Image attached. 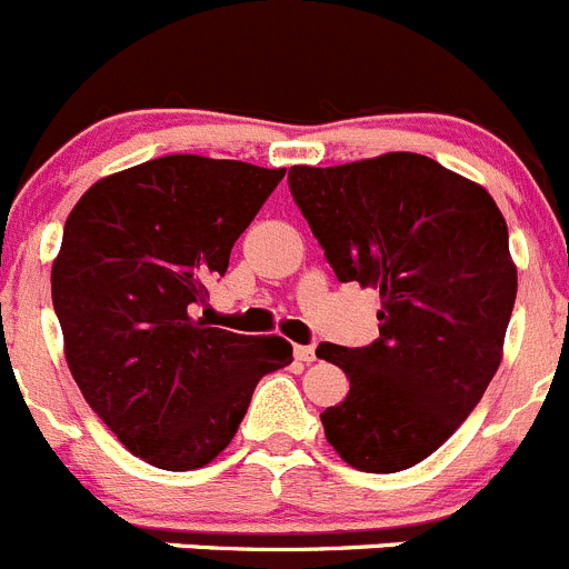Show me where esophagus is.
I'll use <instances>...</instances> for the list:
<instances>
[{"instance_id": "obj_1", "label": "esophagus", "mask_w": 569, "mask_h": 569, "mask_svg": "<svg viewBox=\"0 0 569 569\" xmlns=\"http://www.w3.org/2000/svg\"><path fill=\"white\" fill-rule=\"evenodd\" d=\"M295 358H297V361H306V363L317 361V347H313V345H297L295 347Z\"/></svg>"}]
</instances>
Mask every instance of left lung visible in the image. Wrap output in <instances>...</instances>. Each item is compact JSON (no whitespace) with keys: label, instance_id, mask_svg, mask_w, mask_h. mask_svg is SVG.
<instances>
[{"label":"left lung","instance_id":"obj_1","mask_svg":"<svg viewBox=\"0 0 569 569\" xmlns=\"http://www.w3.org/2000/svg\"><path fill=\"white\" fill-rule=\"evenodd\" d=\"M289 189L336 278L380 291L372 345L317 347L350 378L325 437L356 470H408L453 437L503 358L517 297L503 213L417 152L291 167Z\"/></svg>","mask_w":569,"mask_h":569}]
</instances>
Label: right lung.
Masks as SVG:
<instances>
[{
    "label": "right lung",
    "mask_w": 569,
    "mask_h": 569,
    "mask_svg": "<svg viewBox=\"0 0 569 569\" xmlns=\"http://www.w3.org/2000/svg\"><path fill=\"white\" fill-rule=\"evenodd\" d=\"M283 174L163 156L97 180L66 219L52 263L66 363L97 417L147 465H211L258 380L291 363L280 336H239L194 317Z\"/></svg>",
    "instance_id": "add662e5"
}]
</instances>
